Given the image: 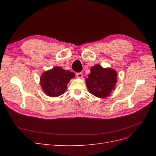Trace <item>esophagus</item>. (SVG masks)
I'll use <instances>...</instances> for the list:
<instances>
[{
    "label": "esophagus",
    "instance_id": "obj_1",
    "mask_svg": "<svg viewBox=\"0 0 156 156\" xmlns=\"http://www.w3.org/2000/svg\"><path fill=\"white\" fill-rule=\"evenodd\" d=\"M76 76L78 78H81L83 77V73L81 72H77L76 73Z\"/></svg>",
    "mask_w": 156,
    "mask_h": 156
}]
</instances>
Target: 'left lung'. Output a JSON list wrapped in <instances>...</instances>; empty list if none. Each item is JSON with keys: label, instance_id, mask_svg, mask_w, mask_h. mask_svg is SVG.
<instances>
[{"label": "left lung", "instance_id": "left-lung-1", "mask_svg": "<svg viewBox=\"0 0 156 156\" xmlns=\"http://www.w3.org/2000/svg\"><path fill=\"white\" fill-rule=\"evenodd\" d=\"M117 73L111 68H103L95 65L86 79V84L90 93L98 98H105L115 89Z\"/></svg>", "mask_w": 156, "mask_h": 156}]
</instances>
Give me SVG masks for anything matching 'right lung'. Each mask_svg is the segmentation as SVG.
I'll list each match as a JSON object with an SVG mask.
<instances>
[{
	"instance_id": "1",
	"label": "right lung",
	"mask_w": 156,
	"mask_h": 156,
	"mask_svg": "<svg viewBox=\"0 0 156 156\" xmlns=\"http://www.w3.org/2000/svg\"><path fill=\"white\" fill-rule=\"evenodd\" d=\"M73 77H75L74 73L60 67H55L42 74L40 84L47 95L57 97L66 90L67 84Z\"/></svg>"
}]
</instances>
